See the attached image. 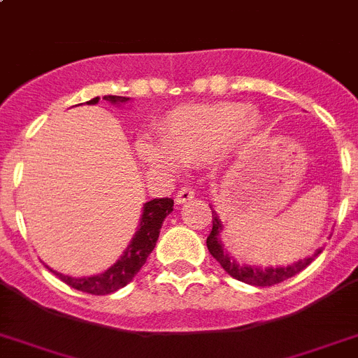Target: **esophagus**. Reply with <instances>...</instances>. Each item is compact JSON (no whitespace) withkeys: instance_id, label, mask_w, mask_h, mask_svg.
Here are the masks:
<instances>
[{"instance_id":"34e87169","label":"esophagus","mask_w":358,"mask_h":358,"mask_svg":"<svg viewBox=\"0 0 358 358\" xmlns=\"http://www.w3.org/2000/svg\"><path fill=\"white\" fill-rule=\"evenodd\" d=\"M192 198H194V189L185 185V187L180 189L178 194H176V203H185V201L192 200Z\"/></svg>"}]
</instances>
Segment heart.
Wrapping results in <instances>:
<instances>
[{"label":"heart","instance_id":"obj_1","mask_svg":"<svg viewBox=\"0 0 358 358\" xmlns=\"http://www.w3.org/2000/svg\"><path fill=\"white\" fill-rule=\"evenodd\" d=\"M259 127V119L243 104H192L176 108L160 122L158 135L162 145L144 141L138 155L149 166L173 171L183 166H196L216 151L236 141L250 138Z\"/></svg>","mask_w":358,"mask_h":358}]
</instances>
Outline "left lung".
<instances>
[{"label":"left lung","instance_id":"obj_1","mask_svg":"<svg viewBox=\"0 0 358 358\" xmlns=\"http://www.w3.org/2000/svg\"><path fill=\"white\" fill-rule=\"evenodd\" d=\"M222 231V222L217 220L216 214H213V231H210L209 238H207V248H209L210 256L223 266L229 275H232L238 281L248 282V285H254V287H272V285H278V282L285 281L288 278H294L295 273L303 272L306 266L315 259L319 254H321V248L313 254L312 257H304L303 261H297L290 266H279V268H254V266H241L238 265L236 261H231V257L223 252L222 243L217 241V234Z\"/></svg>","mask_w":358,"mask_h":358}]
</instances>
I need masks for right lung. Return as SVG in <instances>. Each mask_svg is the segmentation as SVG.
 Here are the masks:
<instances>
[{"label":"right lung","mask_w":358,"mask_h":358,"mask_svg":"<svg viewBox=\"0 0 358 358\" xmlns=\"http://www.w3.org/2000/svg\"><path fill=\"white\" fill-rule=\"evenodd\" d=\"M104 101L110 102H126L129 101L127 97H117V95H104ZM99 97L88 101V104H97ZM173 203L175 201L171 198H155V200L148 201L144 205V213H142L141 229L136 231L135 238H133L131 245L126 248L124 256L115 263L111 268L106 270L104 273L99 275H92V278H80L73 279L63 275L59 272H52L57 275L63 282H66L68 287L76 288L79 292H86L92 295H108L113 294L115 290L126 287L127 282L131 281L136 275V272L144 266L148 261L149 254L153 252L157 239L160 236L162 223L166 220L167 214L173 210Z\"/></svg>","instance_id":"obj_1"}]
</instances>
